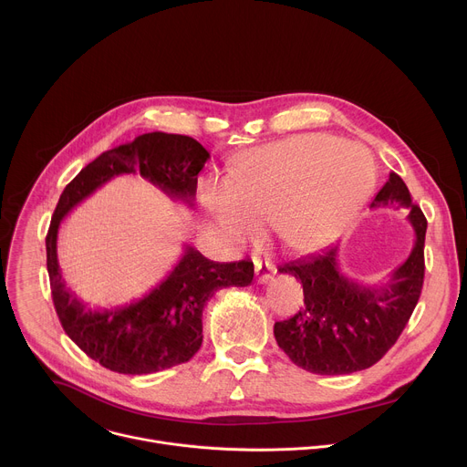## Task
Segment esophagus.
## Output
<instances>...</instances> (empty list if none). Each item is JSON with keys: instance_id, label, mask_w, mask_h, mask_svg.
<instances>
[{"instance_id": "esophagus-1", "label": "esophagus", "mask_w": 467, "mask_h": 467, "mask_svg": "<svg viewBox=\"0 0 467 467\" xmlns=\"http://www.w3.org/2000/svg\"><path fill=\"white\" fill-rule=\"evenodd\" d=\"M275 274V265L270 262V260H260V258H254V275H256V281L260 285H265L268 283Z\"/></svg>"}]
</instances>
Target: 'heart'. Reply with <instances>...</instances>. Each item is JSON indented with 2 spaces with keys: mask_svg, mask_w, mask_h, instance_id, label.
Returning <instances> with one entry per match:
<instances>
[{
  "mask_svg": "<svg viewBox=\"0 0 467 467\" xmlns=\"http://www.w3.org/2000/svg\"><path fill=\"white\" fill-rule=\"evenodd\" d=\"M373 162L358 144L305 132L249 151L233 179L199 182V202L234 244L253 240L258 222L290 253L335 238L371 186Z\"/></svg>",
  "mask_w": 467,
  "mask_h": 467,
  "instance_id": "obj_1",
  "label": "heart"
}]
</instances>
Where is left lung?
Wrapping results in <instances>:
<instances>
[{
    "mask_svg": "<svg viewBox=\"0 0 467 467\" xmlns=\"http://www.w3.org/2000/svg\"><path fill=\"white\" fill-rule=\"evenodd\" d=\"M393 203L409 209L416 240L386 283L364 286L346 277L338 245L279 265L281 274L301 281L305 294V306L274 327L279 348L296 366L317 375L355 373L379 362L401 337L423 288L427 220L405 181L391 171L369 209Z\"/></svg>",
    "mask_w": 467,
    "mask_h": 467,
    "instance_id": "1",
    "label": "left lung"
}]
</instances>
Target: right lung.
<instances>
[{"mask_svg":"<svg viewBox=\"0 0 467 467\" xmlns=\"http://www.w3.org/2000/svg\"><path fill=\"white\" fill-rule=\"evenodd\" d=\"M197 140L168 132H146L130 144L101 153L64 188L46 236L53 305L62 328L92 360L125 375L157 373L188 362L203 342V308L222 288L249 286L253 262H214L192 245L168 277L142 299L112 310H90L66 288L57 258L64 216L112 177L140 173L188 207L195 202L197 173L209 161Z\"/></svg>","mask_w":467,"mask_h":467,"instance_id":"right-lung-1","label":"right lung"}]
</instances>
